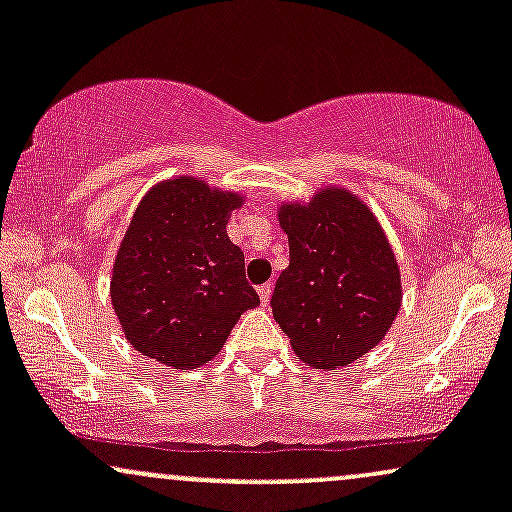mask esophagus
Segmentation results:
<instances>
[{
	"label": "esophagus",
	"mask_w": 512,
	"mask_h": 512,
	"mask_svg": "<svg viewBox=\"0 0 512 512\" xmlns=\"http://www.w3.org/2000/svg\"><path fill=\"white\" fill-rule=\"evenodd\" d=\"M257 293H260V301H262V305H267V303H269V296H272V284H264V286H260V289H257Z\"/></svg>",
	"instance_id": "esophagus-1"
}]
</instances>
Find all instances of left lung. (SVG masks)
<instances>
[{
	"label": "left lung",
	"mask_w": 512,
	"mask_h": 512,
	"mask_svg": "<svg viewBox=\"0 0 512 512\" xmlns=\"http://www.w3.org/2000/svg\"><path fill=\"white\" fill-rule=\"evenodd\" d=\"M289 267L276 281L274 320L308 366L337 370L385 339L402 308V274L373 209L339 185L276 207Z\"/></svg>",
	"instance_id": "1"
}]
</instances>
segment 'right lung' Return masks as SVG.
<instances>
[{
  "instance_id": "right-lung-1",
  "label": "right lung",
  "mask_w": 512,
  "mask_h": 512,
  "mask_svg": "<svg viewBox=\"0 0 512 512\" xmlns=\"http://www.w3.org/2000/svg\"><path fill=\"white\" fill-rule=\"evenodd\" d=\"M245 195L195 175L156 182L117 248L110 301L127 342L175 370L209 363L260 296L226 226Z\"/></svg>"
}]
</instances>
